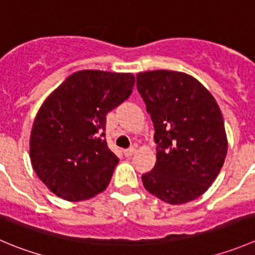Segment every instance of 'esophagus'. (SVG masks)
Returning a JSON list of instances; mask_svg holds the SVG:
<instances>
[{
	"instance_id": "34e87169",
	"label": "esophagus",
	"mask_w": 255,
	"mask_h": 255,
	"mask_svg": "<svg viewBox=\"0 0 255 255\" xmlns=\"http://www.w3.org/2000/svg\"><path fill=\"white\" fill-rule=\"evenodd\" d=\"M135 152V148L134 147H129L128 149H125V155L126 157H130V155L134 154Z\"/></svg>"
}]
</instances>
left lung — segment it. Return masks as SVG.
<instances>
[{
  "label": "left lung",
  "mask_w": 255,
  "mask_h": 255,
  "mask_svg": "<svg viewBox=\"0 0 255 255\" xmlns=\"http://www.w3.org/2000/svg\"><path fill=\"white\" fill-rule=\"evenodd\" d=\"M137 90L157 143V162L142 175L143 185L165 203L194 201L214 182L228 150L218 103L198 80L175 71L138 73Z\"/></svg>",
  "instance_id": "left-lung-1"
}]
</instances>
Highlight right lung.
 Returning a JSON list of instances; mask_svg holds the SVG:
<instances>
[{
	"label": "right lung",
	"mask_w": 255,
	"mask_h": 255,
	"mask_svg": "<svg viewBox=\"0 0 255 255\" xmlns=\"http://www.w3.org/2000/svg\"><path fill=\"white\" fill-rule=\"evenodd\" d=\"M132 73L85 70L46 98L34 118L29 157L39 179L57 197L90 199L110 184L118 157L106 140V116L125 102Z\"/></svg>",
	"instance_id": "1"
}]
</instances>
